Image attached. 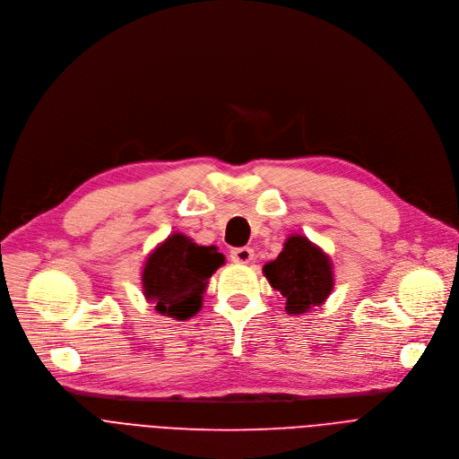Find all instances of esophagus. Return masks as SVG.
I'll list each match as a JSON object with an SVG mask.
<instances>
[{
	"label": "esophagus",
	"instance_id": "esophagus-1",
	"mask_svg": "<svg viewBox=\"0 0 459 459\" xmlns=\"http://www.w3.org/2000/svg\"><path fill=\"white\" fill-rule=\"evenodd\" d=\"M230 256L235 264H249L255 258V253L251 247H235L231 249Z\"/></svg>",
	"mask_w": 459,
	"mask_h": 459
}]
</instances>
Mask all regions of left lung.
<instances>
[{
    "instance_id": "8db88e82",
    "label": "left lung",
    "mask_w": 459,
    "mask_h": 459,
    "mask_svg": "<svg viewBox=\"0 0 459 459\" xmlns=\"http://www.w3.org/2000/svg\"><path fill=\"white\" fill-rule=\"evenodd\" d=\"M264 277L286 300L288 315H304L325 304L334 290L331 256L306 235H290L281 255L264 264Z\"/></svg>"
}]
</instances>
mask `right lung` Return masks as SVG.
<instances>
[{"mask_svg": "<svg viewBox=\"0 0 459 459\" xmlns=\"http://www.w3.org/2000/svg\"><path fill=\"white\" fill-rule=\"evenodd\" d=\"M224 262L217 246H199L185 233H171L144 260V300L162 316L185 322L201 311L212 274Z\"/></svg>", "mask_w": 459, "mask_h": 459, "instance_id": "right-lung-1", "label": "right lung"}]
</instances>
